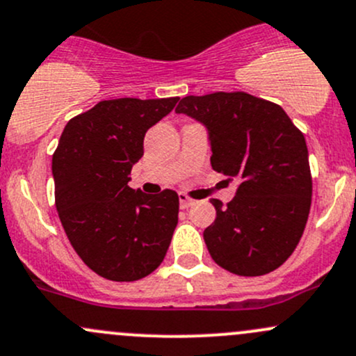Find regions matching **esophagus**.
<instances>
[{"instance_id":"esophagus-1","label":"esophagus","mask_w":356,"mask_h":356,"mask_svg":"<svg viewBox=\"0 0 356 356\" xmlns=\"http://www.w3.org/2000/svg\"><path fill=\"white\" fill-rule=\"evenodd\" d=\"M179 204H181L182 209L193 207L194 204V200H191V197L186 196V194H179Z\"/></svg>"}]
</instances>
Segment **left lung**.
I'll return each instance as SVG.
<instances>
[{
	"mask_svg": "<svg viewBox=\"0 0 356 356\" xmlns=\"http://www.w3.org/2000/svg\"><path fill=\"white\" fill-rule=\"evenodd\" d=\"M177 114L208 131L213 170L237 179L234 200H209L203 237L218 266L238 276L275 271L291 256L312 200L305 138L276 104L245 92L184 97Z\"/></svg>",
	"mask_w": 356,
	"mask_h": 356,
	"instance_id": "left-lung-1",
	"label": "left lung"
}]
</instances>
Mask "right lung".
<instances>
[{"mask_svg":"<svg viewBox=\"0 0 356 356\" xmlns=\"http://www.w3.org/2000/svg\"><path fill=\"white\" fill-rule=\"evenodd\" d=\"M170 99H114L66 124L52 155L56 209L87 266L112 282H136L165 257L179 196L129 188L147 131L175 107Z\"/></svg>","mask_w":356,"mask_h":356,"instance_id":"obj_1","label":"right lung"}]
</instances>
